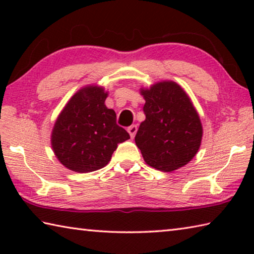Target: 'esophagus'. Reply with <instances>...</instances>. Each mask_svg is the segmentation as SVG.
Returning <instances> with one entry per match:
<instances>
[{
  "label": "esophagus",
  "mask_w": 254,
  "mask_h": 254,
  "mask_svg": "<svg viewBox=\"0 0 254 254\" xmlns=\"http://www.w3.org/2000/svg\"><path fill=\"white\" fill-rule=\"evenodd\" d=\"M136 131H137V127L135 126V124H133V126L127 127V132H128V134H130L131 137H134L135 136Z\"/></svg>",
  "instance_id": "1"
}]
</instances>
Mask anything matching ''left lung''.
I'll use <instances>...</instances> for the list:
<instances>
[{"instance_id":"1","label":"left lung","mask_w":254,"mask_h":254,"mask_svg":"<svg viewBox=\"0 0 254 254\" xmlns=\"http://www.w3.org/2000/svg\"><path fill=\"white\" fill-rule=\"evenodd\" d=\"M140 94L145 101V120L134 140L144 161L163 173L186 166L203 139V126L190 97L173 80L141 87Z\"/></svg>"}]
</instances>
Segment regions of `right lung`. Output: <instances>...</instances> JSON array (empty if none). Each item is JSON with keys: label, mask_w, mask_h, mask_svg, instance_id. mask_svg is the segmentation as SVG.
<instances>
[{"label": "right lung", "mask_w": 254, "mask_h": 254, "mask_svg": "<svg viewBox=\"0 0 254 254\" xmlns=\"http://www.w3.org/2000/svg\"><path fill=\"white\" fill-rule=\"evenodd\" d=\"M107 95L102 86H85L70 97L56 120L51 148L69 170L91 173L103 168L118 144L130 139L117 124L114 110L106 107Z\"/></svg>", "instance_id": "1"}]
</instances>
